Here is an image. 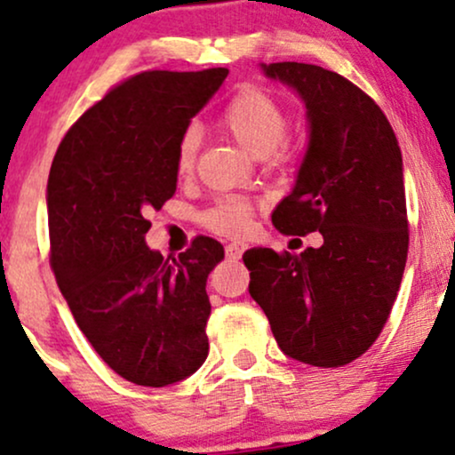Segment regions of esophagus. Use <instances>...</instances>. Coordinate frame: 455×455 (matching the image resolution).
Masks as SVG:
<instances>
[{
    "instance_id": "esophagus-1",
    "label": "esophagus",
    "mask_w": 455,
    "mask_h": 455,
    "mask_svg": "<svg viewBox=\"0 0 455 455\" xmlns=\"http://www.w3.org/2000/svg\"><path fill=\"white\" fill-rule=\"evenodd\" d=\"M243 251H246V246H243V243H239V242L228 243V246H227V259H231V261H239Z\"/></svg>"
}]
</instances>
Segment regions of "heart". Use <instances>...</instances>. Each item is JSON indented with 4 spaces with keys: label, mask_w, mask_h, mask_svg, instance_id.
I'll return each instance as SVG.
<instances>
[{
    "label": "heart",
    "mask_w": 455,
    "mask_h": 455,
    "mask_svg": "<svg viewBox=\"0 0 455 455\" xmlns=\"http://www.w3.org/2000/svg\"><path fill=\"white\" fill-rule=\"evenodd\" d=\"M220 127L248 153L266 157L276 151L278 144L287 136L289 114L281 101L267 90L259 86H243L227 101L220 112ZM198 133L186 129L174 151V171L189 174L196 162ZM254 204L246 198H222L203 213V224L218 235L239 237L251 231Z\"/></svg>",
    "instance_id": "heart-1"
}]
</instances>
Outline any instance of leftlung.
Here are the masks:
<instances>
[{"mask_svg": "<svg viewBox=\"0 0 455 455\" xmlns=\"http://www.w3.org/2000/svg\"><path fill=\"white\" fill-rule=\"evenodd\" d=\"M298 90L311 123L293 192L274 209L284 235L319 231L300 254L251 248V296L287 356L343 367L380 337L408 257L402 151L378 103L343 75L304 62L263 64Z\"/></svg>", "mask_w": 455, "mask_h": 455, "instance_id": "1", "label": "left lung"}]
</instances>
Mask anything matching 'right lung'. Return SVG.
Masks as SVG:
<instances>
[{
    "instance_id": "right-lung-1",
    "label": "right lung",
    "mask_w": 455,
    "mask_h": 455,
    "mask_svg": "<svg viewBox=\"0 0 455 455\" xmlns=\"http://www.w3.org/2000/svg\"><path fill=\"white\" fill-rule=\"evenodd\" d=\"M228 68L144 71L67 132L47 183L49 263L79 331L124 380L166 387L209 352L207 278L222 243L196 237L179 259L151 251L147 216L177 189L174 151Z\"/></svg>"
}]
</instances>
